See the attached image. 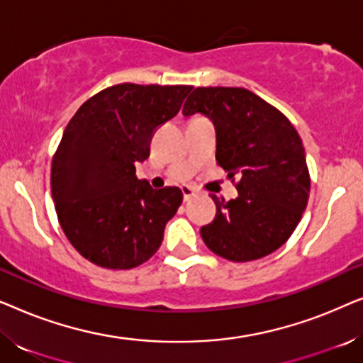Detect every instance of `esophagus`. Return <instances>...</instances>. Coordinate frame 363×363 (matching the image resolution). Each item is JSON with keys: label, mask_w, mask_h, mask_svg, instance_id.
<instances>
[{"label": "esophagus", "mask_w": 363, "mask_h": 363, "mask_svg": "<svg viewBox=\"0 0 363 363\" xmlns=\"http://www.w3.org/2000/svg\"><path fill=\"white\" fill-rule=\"evenodd\" d=\"M182 193H183V200L185 201H188L190 200V198H193L196 195V191L193 190L191 186H182Z\"/></svg>", "instance_id": "1"}]
</instances>
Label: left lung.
<instances>
[{
  "instance_id": "1",
  "label": "left lung",
  "mask_w": 363,
  "mask_h": 363,
  "mask_svg": "<svg viewBox=\"0 0 363 363\" xmlns=\"http://www.w3.org/2000/svg\"><path fill=\"white\" fill-rule=\"evenodd\" d=\"M203 113L216 130V162L235 182L238 198L218 200L201 228L205 245L228 261L271 255L289 240L307 206L311 178L294 125L271 104L242 87H196L183 116Z\"/></svg>"
}]
</instances>
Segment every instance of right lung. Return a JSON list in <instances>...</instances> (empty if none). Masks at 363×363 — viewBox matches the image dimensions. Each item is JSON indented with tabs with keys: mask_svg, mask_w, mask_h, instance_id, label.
Wrapping results in <instances>:
<instances>
[{
	"mask_svg": "<svg viewBox=\"0 0 363 363\" xmlns=\"http://www.w3.org/2000/svg\"><path fill=\"white\" fill-rule=\"evenodd\" d=\"M191 89L117 84L67 123L52 158V200L64 235L94 264L132 269L160 247L183 193L138 180L135 163L148 158L153 132L180 112Z\"/></svg>",
	"mask_w": 363,
	"mask_h": 363,
	"instance_id": "1",
	"label": "right lung"
}]
</instances>
